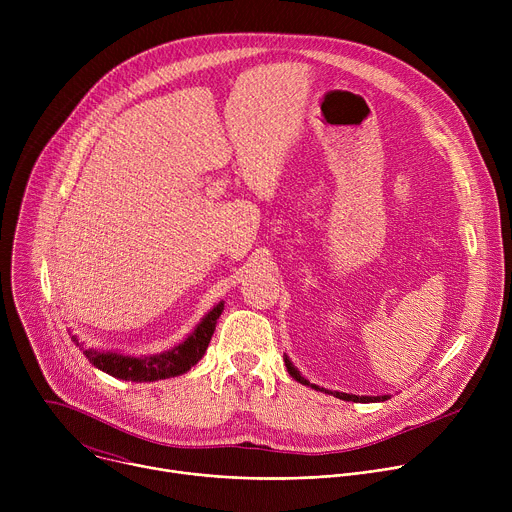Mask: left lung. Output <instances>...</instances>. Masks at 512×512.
<instances>
[{
    "mask_svg": "<svg viewBox=\"0 0 512 512\" xmlns=\"http://www.w3.org/2000/svg\"><path fill=\"white\" fill-rule=\"evenodd\" d=\"M285 367H287V373L294 377L298 383H302V385H308V387H312V389H316V391H324V389H320L318 385H310L300 373H298V369L294 367V364L289 362V358L285 356ZM328 393H332L334 397H338V399H344V401H354V403H377V401H387L389 399V395H383V397H358V395H348V393H338V391H328Z\"/></svg>",
    "mask_w": 512,
    "mask_h": 512,
    "instance_id": "left-lung-1",
    "label": "left lung"
}]
</instances>
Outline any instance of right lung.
<instances>
[{
  "label": "right lung",
  "mask_w": 512,
  "mask_h": 512,
  "mask_svg": "<svg viewBox=\"0 0 512 512\" xmlns=\"http://www.w3.org/2000/svg\"><path fill=\"white\" fill-rule=\"evenodd\" d=\"M223 310H225L223 302L216 304L180 346H176L164 354H156V356L133 358V356H123V354H115V352H99V350L83 348L77 338H72V340L81 346L83 354L89 358L91 364H95L97 369H101L103 373H107L115 379L135 381V383L137 381L141 383V381L170 379V377H178V375L190 371L194 364L204 356L208 342L214 334L216 320L223 314Z\"/></svg>",
  "instance_id": "obj_1"
}]
</instances>
